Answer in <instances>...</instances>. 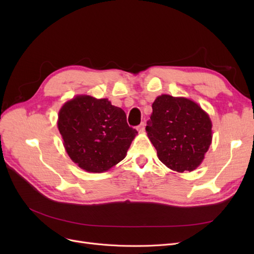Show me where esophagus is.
Wrapping results in <instances>:
<instances>
[{
    "mask_svg": "<svg viewBox=\"0 0 254 254\" xmlns=\"http://www.w3.org/2000/svg\"><path fill=\"white\" fill-rule=\"evenodd\" d=\"M144 130H145V123H142V124L137 126V131L142 133V132H144Z\"/></svg>",
    "mask_w": 254,
    "mask_h": 254,
    "instance_id": "esophagus-1",
    "label": "esophagus"
}]
</instances>
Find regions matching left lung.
I'll return each instance as SVG.
<instances>
[{"label":"left lung","mask_w":254,"mask_h":254,"mask_svg":"<svg viewBox=\"0 0 254 254\" xmlns=\"http://www.w3.org/2000/svg\"><path fill=\"white\" fill-rule=\"evenodd\" d=\"M159 160L172 171L193 172L212 143V121L200 105L183 96L162 94L152 103L146 126Z\"/></svg>","instance_id":"8db88e82"}]
</instances>
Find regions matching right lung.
Instances as JSON below:
<instances>
[{
	"mask_svg": "<svg viewBox=\"0 0 254 254\" xmlns=\"http://www.w3.org/2000/svg\"><path fill=\"white\" fill-rule=\"evenodd\" d=\"M57 126L67 156L88 173H104L121 162L137 134L124 110L87 94L61 106Z\"/></svg>",
	"mask_w": 254,
	"mask_h": 254,
	"instance_id": "right-lung-1",
	"label": "right lung"
}]
</instances>
